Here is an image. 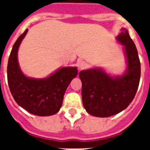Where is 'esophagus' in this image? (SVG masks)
I'll return each instance as SVG.
<instances>
[{
  "mask_svg": "<svg viewBox=\"0 0 150 150\" xmlns=\"http://www.w3.org/2000/svg\"><path fill=\"white\" fill-rule=\"evenodd\" d=\"M87 63L84 61H79L78 62V67L79 69H84L85 68H86Z\"/></svg>",
  "mask_w": 150,
  "mask_h": 150,
  "instance_id": "obj_1",
  "label": "esophagus"
}]
</instances>
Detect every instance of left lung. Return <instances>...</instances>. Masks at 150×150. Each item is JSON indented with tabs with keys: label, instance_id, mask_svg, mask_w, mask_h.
<instances>
[{
	"label": "left lung",
	"instance_id": "obj_1",
	"mask_svg": "<svg viewBox=\"0 0 150 150\" xmlns=\"http://www.w3.org/2000/svg\"><path fill=\"white\" fill-rule=\"evenodd\" d=\"M117 40L124 45L127 70L121 76H111L101 68L82 70V103L91 115L107 117L122 111L135 97L139 84L141 66L135 43L128 30L121 29Z\"/></svg>",
	"mask_w": 150,
	"mask_h": 150
}]
</instances>
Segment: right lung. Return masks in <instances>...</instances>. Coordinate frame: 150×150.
<instances>
[{
    "label": "right lung",
    "instance_id": "1",
    "mask_svg": "<svg viewBox=\"0 0 150 150\" xmlns=\"http://www.w3.org/2000/svg\"><path fill=\"white\" fill-rule=\"evenodd\" d=\"M28 29L15 41L8 59V82L11 93L20 107L37 116H50L61 107L64 93L76 77V67H64L45 79L26 77L18 62V50Z\"/></svg>",
    "mask_w": 150,
    "mask_h": 150
}]
</instances>
